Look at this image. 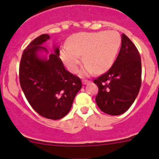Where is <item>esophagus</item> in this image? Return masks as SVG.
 <instances>
[{
  "label": "esophagus",
  "mask_w": 159,
  "mask_h": 159,
  "mask_svg": "<svg viewBox=\"0 0 159 159\" xmlns=\"http://www.w3.org/2000/svg\"><path fill=\"white\" fill-rule=\"evenodd\" d=\"M90 82V81H89V80H82V83H83V84H89V83Z\"/></svg>",
  "instance_id": "obj_1"
}]
</instances>
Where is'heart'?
<instances>
[{"mask_svg":"<svg viewBox=\"0 0 159 159\" xmlns=\"http://www.w3.org/2000/svg\"><path fill=\"white\" fill-rule=\"evenodd\" d=\"M121 43V37L115 30L81 32L68 39V46L61 50L60 57L72 73L78 71L81 55H83V61L86 64L81 73L89 75L94 71L101 74L112 66Z\"/></svg>","mask_w":159,"mask_h":159,"instance_id":"b5f03b06","label":"heart"}]
</instances>
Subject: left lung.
<instances>
[{
	"mask_svg": "<svg viewBox=\"0 0 159 159\" xmlns=\"http://www.w3.org/2000/svg\"><path fill=\"white\" fill-rule=\"evenodd\" d=\"M94 83L98 87L96 103L108 115H121L134 102L142 84V62L139 51L125 34L112 67Z\"/></svg>",
	"mask_w": 159,
	"mask_h": 159,
	"instance_id": "obj_1",
	"label": "left lung"
}]
</instances>
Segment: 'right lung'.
<instances>
[{"label":"right lung","mask_w":159,"mask_h":159,"mask_svg":"<svg viewBox=\"0 0 159 159\" xmlns=\"http://www.w3.org/2000/svg\"><path fill=\"white\" fill-rule=\"evenodd\" d=\"M48 39V34L40 35L23 51L19 78L20 87L33 109L44 118L58 120L69 112L82 85L78 77L65 69L59 57L58 48L54 46V53L48 57L39 55L41 51L48 54L42 46Z\"/></svg>","instance_id":"obj_1"}]
</instances>
